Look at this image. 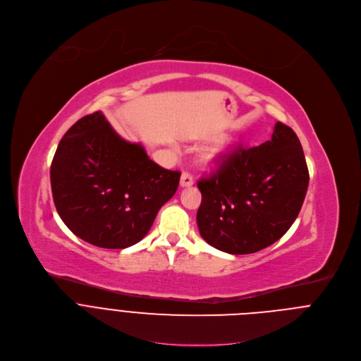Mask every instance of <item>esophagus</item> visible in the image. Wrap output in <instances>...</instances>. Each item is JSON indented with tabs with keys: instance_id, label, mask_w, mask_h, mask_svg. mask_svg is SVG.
Instances as JSON below:
<instances>
[{
	"instance_id": "obj_1",
	"label": "esophagus",
	"mask_w": 361,
	"mask_h": 361,
	"mask_svg": "<svg viewBox=\"0 0 361 361\" xmlns=\"http://www.w3.org/2000/svg\"><path fill=\"white\" fill-rule=\"evenodd\" d=\"M180 185L181 187H191V185H194V178H192V176L190 174V173H183L181 174V178H180Z\"/></svg>"
}]
</instances>
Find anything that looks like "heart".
<instances>
[{"label":"heart","instance_id":"heart-1","mask_svg":"<svg viewBox=\"0 0 361 361\" xmlns=\"http://www.w3.org/2000/svg\"><path fill=\"white\" fill-rule=\"evenodd\" d=\"M225 154H226V145L216 143L202 152L201 163L207 169H215L225 160Z\"/></svg>","mask_w":361,"mask_h":361}]
</instances>
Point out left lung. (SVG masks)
Segmentation results:
<instances>
[{
	"mask_svg": "<svg viewBox=\"0 0 361 361\" xmlns=\"http://www.w3.org/2000/svg\"><path fill=\"white\" fill-rule=\"evenodd\" d=\"M310 173L295 132L277 122L271 139L238 147L208 178L197 224L202 239L231 255H250L277 242L304 204Z\"/></svg>",
	"mask_w": 361,
	"mask_h": 361,
	"instance_id": "obj_1",
	"label": "left lung"
}]
</instances>
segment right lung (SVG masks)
<instances>
[{
    "label": "right lung",
    "instance_id": "1",
    "mask_svg": "<svg viewBox=\"0 0 361 361\" xmlns=\"http://www.w3.org/2000/svg\"><path fill=\"white\" fill-rule=\"evenodd\" d=\"M180 176L150 160L142 145L122 139L101 111L64 133L50 166L61 221L75 236L104 249L142 240L176 194Z\"/></svg>",
    "mask_w": 361,
    "mask_h": 361
}]
</instances>
